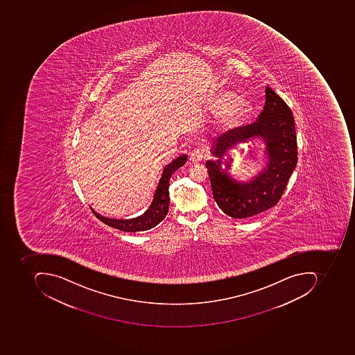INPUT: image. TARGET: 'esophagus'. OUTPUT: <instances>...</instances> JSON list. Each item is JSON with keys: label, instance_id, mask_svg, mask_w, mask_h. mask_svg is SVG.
Returning a JSON list of instances; mask_svg holds the SVG:
<instances>
[{"label": "esophagus", "instance_id": "esophagus-1", "mask_svg": "<svg viewBox=\"0 0 355 355\" xmlns=\"http://www.w3.org/2000/svg\"><path fill=\"white\" fill-rule=\"evenodd\" d=\"M202 159H204V153H202V151L200 150V149H194V150L192 151V153H191L190 161L193 164L200 163Z\"/></svg>", "mask_w": 355, "mask_h": 355}]
</instances>
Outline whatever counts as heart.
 I'll return each mask as SVG.
<instances>
[{
  "label": "heart",
  "mask_w": 355,
  "mask_h": 355,
  "mask_svg": "<svg viewBox=\"0 0 355 355\" xmlns=\"http://www.w3.org/2000/svg\"><path fill=\"white\" fill-rule=\"evenodd\" d=\"M218 105L226 103L223 111L220 112V119L226 125H234L239 123L245 117L250 109V102L245 98L236 96L232 97L230 94H223L216 100Z\"/></svg>",
  "instance_id": "heart-1"
}]
</instances>
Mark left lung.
<instances>
[{
    "label": "left lung",
    "mask_w": 355,
    "mask_h": 355,
    "mask_svg": "<svg viewBox=\"0 0 355 355\" xmlns=\"http://www.w3.org/2000/svg\"><path fill=\"white\" fill-rule=\"evenodd\" d=\"M255 137L267 141L269 163L264 172L250 182H236L226 172H220V160L206 163L214 200L230 218H250L276 206L297 166L295 119L287 103L269 86L257 121L223 133L216 139L214 153L222 158L226 149Z\"/></svg>",
    "instance_id": "left-lung-1"
}]
</instances>
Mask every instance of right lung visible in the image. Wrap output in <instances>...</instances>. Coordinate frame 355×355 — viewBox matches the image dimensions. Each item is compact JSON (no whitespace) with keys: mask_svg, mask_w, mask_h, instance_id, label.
I'll return each mask as SVG.
<instances>
[{"mask_svg":"<svg viewBox=\"0 0 355 355\" xmlns=\"http://www.w3.org/2000/svg\"><path fill=\"white\" fill-rule=\"evenodd\" d=\"M187 159H188L187 155H181L174 162L165 167L158 188L155 190V197H153L150 207L144 214H141L139 218H131V220H113V218H105V216L96 214L95 211L91 208L93 214L101 222L107 224V226H111V227L116 228V230H123V232H144V230L155 227L159 223L164 220L165 216H167V212H168L169 179L179 167L184 165Z\"/></svg>","mask_w":355,"mask_h":355,"instance_id":"1","label":"right lung"}]
</instances>
